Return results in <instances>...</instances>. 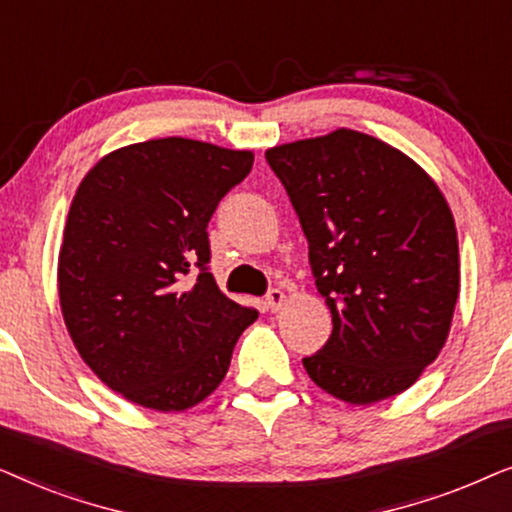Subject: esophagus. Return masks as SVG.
<instances>
[{"instance_id": "obj_1", "label": "esophagus", "mask_w": 512, "mask_h": 512, "mask_svg": "<svg viewBox=\"0 0 512 512\" xmlns=\"http://www.w3.org/2000/svg\"><path fill=\"white\" fill-rule=\"evenodd\" d=\"M284 303H286V296H284V291H279V289H272L268 296H265V307H268L270 312L282 310Z\"/></svg>"}]
</instances>
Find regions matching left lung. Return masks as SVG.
Instances as JSON below:
<instances>
[{"mask_svg":"<svg viewBox=\"0 0 512 512\" xmlns=\"http://www.w3.org/2000/svg\"><path fill=\"white\" fill-rule=\"evenodd\" d=\"M310 244L331 338L303 359L352 405L403 394L438 359L459 298V242L443 191L410 156L359 130L265 151Z\"/></svg>","mask_w":512,"mask_h":512,"instance_id":"obj_1","label":"left lung"}]
</instances>
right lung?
I'll use <instances>...</instances> for the list:
<instances>
[{"label":"right lung","mask_w":512,"mask_h":512,"mask_svg":"<svg viewBox=\"0 0 512 512\" xmlns=\"http://www.w3.org/2000/svg\"><path fill=\"white\" fill-rule=\"evenodd\" d=\"M251 165L254 151L163 137L107 153L76 188L58 254L62 319L88 368L142 408L205 401L258 319L205 268L207 223Z\"/></svg>","instance_id":"obj_1"}]
</instances>
